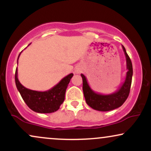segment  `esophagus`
<instances>
[{"instance_id":"34e87169","label":"esophagus","mask_w":151,"mask_h":151,"mask_svg":"<svg viewBox=\"0 0 151 151\" xmlns=\"http://www.w3.org/2000/svg\"><path fill=\"white\" fill-rule=\"evenodd\" d=\"M80 72H81V70H80V69H79V68H77V69H76V70H75V72L77 74H79Z\"/></svg>"}]
</instances>
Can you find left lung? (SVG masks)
I'll list each match as a JSON object with an SVG mask.
<instances>
[{
	"instance_id": "obj_1",
	"label": "left lung",
	"mask_w": 151,
	"mask_h": 151,
	"mask_svg": "<svg viewBox=\"0 0 151 151\" xmlns=\"http://www.w3.org/2000/svg\"><path fill=\"white\" fill-rule=\"evenodd\" d=\"M126 60V77L125 81L116 92L111 94H101L96 93L91 89L85 76L81 74L83 81V92L86 102L90 107L100 111H108L120 107L127 99L131 89L133 76V67L131 60L122 45Z\"/></svg>"
}]
</instances>
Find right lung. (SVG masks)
Here are the masks:
<instances>
[{
	"mask_svg": "<svg viewBox=\"0 0 151 151\" xmlns=\"http://www.w3.org/2000/svg\"><path fill=\"white\" fill-rule=\"evenodd\" d=\"M21 52L18 58V62ZM73 75L72 73L68 74L57 85L45 91H34L22 86L18 80V68L15 70V80L17 89L27 106L37 113L48 114L56 111L60 109V105L65 100L66 89Z\"/></svg>",
	"mask_w": 151,
	"mask_h": 151,
	"instance_id": "obj_1",
	"label": "right lung"
}]
</instances>
